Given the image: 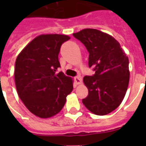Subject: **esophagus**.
<instances>
[{
	"instance_id": "1",
	"label": "esophagus",
	"mask_w": 146,
	"mask_h": 146,
	"mask_svg": "<svg viewBox=\"0 0 146 146\" xmlns=\"http://www.w3.org/2000/svg\"><path fill=\"white\" fill-rule=\"evenodd\" d=\"M74 82H75V83L77 85L80 84L81 82H82V80H81L80 76H77V77H74Z\"/></svg>"
}]
</instances>
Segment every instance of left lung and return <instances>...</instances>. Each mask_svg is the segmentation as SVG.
<instances>
[{
  "mask_svg": "<svg viewBox=\"0 0 146 146\" xmlns=\"http://www.w3.org/2000/svg\"><path fill=\"white\" fill-rule=\"evenodd\" d=\"M73 36L86 47L88 66L95 72L83 78L88 95L82 103L98 115L111 113L121 104L128 88V57L118 41L99 30L87 28Z\"/></svg>",
  "mask_w": 146,
  "mask_h": 146,
  "instance_id": "obj_1",
  "label": "left lung"
}]
</instances>
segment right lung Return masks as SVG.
<instances>
[{
  "label": "right lung",
  "mask_w": 146,
  "mask_h": 146,
  "mask_svg": "<svg viewBox=\"0 0 146 146\" xmlns=\"http://www.w3.org/2000/svg\"><path fill=\"white\" fill-rule=\"evenodd\" d=\"M68 36L46 34L32 40L15 62L17 94L26 108L39 118H50L62 110L73 90L72 80L60 68L58 54Z\"/></svg>",
  "instance_id": "1"
}]
</instances>
